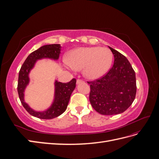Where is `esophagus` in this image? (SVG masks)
<instances>
[{
	"mask_svg": "<svg viewBox=\"0 0 159 159\" xmlns=\"http://www.w3.org/2000/svg\"><path fill=\"white\" fill-rule=\"evenodd\" d=\"M84 81L82 80H80V79H78V80H77V81H76L77 84H80L84 83Z\"/></svg>",
	"mask_w": 159,
	"mask_h": 159,
	"instance_id": "obj_1",
	"label": "esophagus"
}]
</instances>
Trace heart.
Instances as JSON below:
<instances>
[{
  "label": "heart",
  "instance_id": "b5f03b06",
  "mask_svg": "<svg viewBox=\"0 0 159 159\" xmlns=\"http://www.w3.org/2000/svg\"><path fill=\"white\" fill-rule=\"evenodd\" d=\"M113 60L112 53L105 47H81L71 50L67 56L71 68L77 71L84 69L88 79L100 78L107 73Z\"/></svg>",
  "mask_w": 159,
  "mask_h": 159
}]
</instances>
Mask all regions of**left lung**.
Here are the masks:
<instances>
[{"instance_id": "obj_1", "label": "left lung", "mask_w": 159, "mask_h": 159, "mask_svg": "<svg viewBox=\"0 0 159 159\" xmlns=\"http://www.w3.org/2000/svg\"><path fill=\"white\" fill-rule=\"evenodd\" d=\"M114 56V64L102 78L90 84L89 102L99 113L112 115L126 111L135 98V72L127 57L109 47Z\"/></svg>"}]
</instances>
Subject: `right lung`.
<instances>
[{
  "instance_id": "1",
  "label": "right lung",
  "mask_w": 159,
  "mask_h": 159,
  "mask_svg": "<svg viewBox=\"0 0 159 159\" xmlns=\"http://www.w3.org/2000/svg\"><path fill=\"white\" fill-rule=\"evenodd\" d=\"M60 50V44H48L40 47L27 57L19 71L17 87L19 98L23 107L34 117L42 119H51L58 117L66 110L71 93L75 88L76 80L75 78L68 83H61L56 81L54 102L50 107L44 111H36L33 110L24 99V92L30 81L28 75L34 66L36 61L42 58L57 60L59 58Z\"/></svg>"
}]
</instances>
